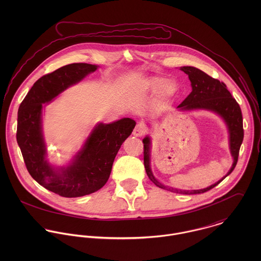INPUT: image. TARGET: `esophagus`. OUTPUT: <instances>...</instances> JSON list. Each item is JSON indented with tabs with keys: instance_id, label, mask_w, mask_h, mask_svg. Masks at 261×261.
Segmentation results:
<instances>
[{
	"instance_id": "34e87169",
	"label": "esophagus",
	"mask_w": 261,
	"mask_h": 261,
	"mask_svg": "<svg viewBox=\"0 0 261 261\" xmlns=\"http://www.w3.org/2000/svg\"><path fill=\"white\" fill-rule=\"evenodd\" d=\"M146 132H147V129H146L145 124H144L143 122H139V123H137V125L135 126L133 134H134V136H136V137H141V136H144Z\"/></svg>"
}]
</instances>
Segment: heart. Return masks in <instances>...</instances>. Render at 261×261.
Here are the masks:
<instances>
[{
	"label": "heart",
	"mask_w": 261,
	"mask_h": 261,
	"mask_svg": "<svg viewBox=\"0 0 261 261\" xmlns=\"http://www.w3.org/2000/svg\"><path fill=\"white\" fill-rule=\"evenodd\" d=\"M145 87L149 90L156 91L164 89V93L171 95L175 91V87L169 83V80L165 77H153L145 83Z\"/></svg>",
	"instance_id": "b5f03b06"
}]
</instances>
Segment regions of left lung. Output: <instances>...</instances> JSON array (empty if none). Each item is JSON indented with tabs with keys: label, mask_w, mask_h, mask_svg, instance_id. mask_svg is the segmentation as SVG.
<instances>
[{
	"label": "left lung",
	"mask_w": 261,
	"mask_h": 261,
	"mask_svg": "<svg viewBox=\"0 0 261 261\" xmlns=\"http://www.w3.org/2000/svg\"><path fill=\"white\" fill-rule=\"evenodd\" d=\"M181 70H183L189 76V79L192 85V91L178 108H180L181 110L205 109V110L217 112L223 117L228 125L229 134H230V149H231L232 156L234 158L232 168L230 169L228 174L222 180L218 181L214 185H211L202 190L189 191V190H178L174 188H168L162 185L159 181H156L151 174V171L149 168V139L148 137L143 140L144 165H145V169L149 180L155 186L171 191V192H176L179 194H185V195L201 194L217 186L234 170L238 161L239 149L244 137L243 118H242L241 109L238 102L231 95V93L227 89V86L224 82L219 81L218 79H215L210 75L206 74L202 70L192 66L181 67Z\"/></svg>",
	"instance_id": "left-lung-1"
}]
</instances>
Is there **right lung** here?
I'll return each instance as SVG.
<instances>
[{
	"instance_id": "1",
	"label": "right lung",
	"mask_w": 261,
	"mask_h": 261,
	"mask_svg": "<svg viewBox=\"0 0 261 261\" xmlns=\"http://www.w3.org/2000/svg\"><path fill=\"white\" fill-rule=\"evenodd\" d=\"M96 68L92 64L72 63L43 75L29 90L18 111L16 137L29 174L41 186L66 198L88 195L106 185L118 149L136 126V121L128 117L110 124L100 123L71 166L57 172L47 163L41 129L42 105Z\"/></svg>"
}]
</instances>
